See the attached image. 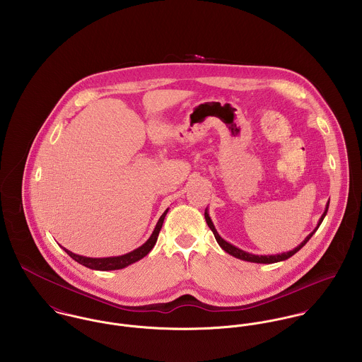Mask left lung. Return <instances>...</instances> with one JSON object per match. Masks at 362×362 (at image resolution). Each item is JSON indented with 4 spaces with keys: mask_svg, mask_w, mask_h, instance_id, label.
<instances>
[{
    "mask_svg": "<svg viewBox=\"0 0 362 362\" xmlns=\"http://www.w3.org/2000/svg\"><path fill=\"white\" fill-rule=\"evenodd\" d=\"M327 209H329V204L326 205V209H325V211H323V214H322V217L319 218V223H317V226H316V228L310 233V235L297 247V248H294L293 251H288V252H283V254H277V255H254V254H250V252H245V251H243V250H240V248H237V247H234V245H231L230 243H227L226 240H223L220 235H218V233L216 231V228H214V226H213V223H211V220H210V217H209V213H207V210H205V218H206L207 226H209V228L213 231V234H214V238H216V241L218 243V245L227 252V254H230V255H233L234 258L243 259V260H247V262H254V263H276V262H281V260H286V259L290 258V257H293L294 254H297L308 241H310V237L313 235V233L317 230V227L320 226V223L323 221V218H325V216H326V213H327Z\"/></svg>",
    "mask_w": 362,
    "mask_h": 362,
    "instance_id": "obj_1",
    "label": "left lung"
}]
</instances>
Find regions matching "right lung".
Segmentation results:
<instances>
[{"label":"right lung","instance_id":"right-lung-1","mask_svg":"<svg viewBox=\"0 0 362 362\" xmlns=\"http://www.w3.org/2000/svg\"><path fill=\"white\" fill-rule=\"evenodd\" d=\"M168 209L160 216L157 224H156L155 230L152 233V235L149 237V240L141 245L139 248H136L135 251L132 252H128L125 255H121V257H111V258H86V257H81V255H76L68 250L64 248V251L74 259L76 260L78 263L89 267V269H95V270H118V269H124L135 262H138L139 259L146 257L152 248L155 247L156 241H157V237H158V233L161 230V226H163V221H164V217L167 214Z\"/></svg>","mask_w":362,"mask_h":362}]
</instances>
